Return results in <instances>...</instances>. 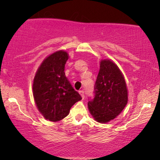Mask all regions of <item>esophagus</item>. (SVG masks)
Masks as SVG:
<instances>
[{
    "label": "esophagus",
    "mask_w": 160,
    "mask_h": 160,
    "mask_svg": "<svg viewBox=\"0 0 160 160\" xmlns=\"http://www.w3.org/2000/svg\"><path fill=\"white\" fill-rule=\"evenodd\" d=\"M79 94L81 95V96H82V98H83V99H84V92L83 90H81V91H79Z\"/></svg>",
    "instance_id": "1"
}]
</instances>
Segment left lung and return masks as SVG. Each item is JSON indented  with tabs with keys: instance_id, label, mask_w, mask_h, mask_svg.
<instances>
[{
	"instance_id": "left-lung-1",
	"label": "left lung",
	"mask_w": 160,
	"mask_h": 160,
	"mask_svg": "<svg viewBox=\"0 0 160 160\" xmlns=\"http://www.w3.org/2000/svg\"><path fill=\"white\" fill-rule=\"evenodd\" d=\"M94 98L88 108L96 121L106 123L123 111L128 100L125 80L117 65L109 60L100 61L94 89Z\"/></svg>"
}]
</instances>
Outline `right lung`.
I'll list each match as a JSON object with an SVG mask.
<instances>
[{
    "instance_id": "add662e5",
    "label": "right lung",
    "mask_w": 160,
    "mask_h": 160,
    "mask_svg": "<svg viewBox=\"0 0 160 160\" xmlns=\"http://www.w3.org/2000/svg\"><path fill=\"white\" fill-rule=\"evenodd\" d=\"M66 52H55L47 57L37 71L32 94L39 112L46 119L58 122L68 115L70 109L82 97L65 76Z\"/></svg>"
}]
</instances>
